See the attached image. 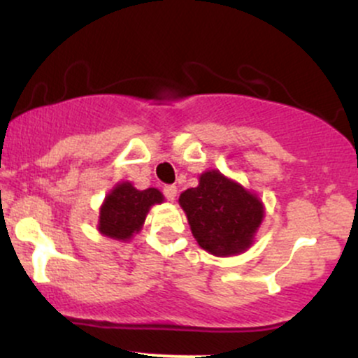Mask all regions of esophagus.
Here are the masks:
<instances>
[{
	"label": "esophagus",
	"mask_w": 358,
	"mask_h": 358,
	"mask_svg": "<svg viewBox=\"0 0 358 358\" xmlns=\"http://www.w3.org/2000/svg\"><path fill=\"white\" fill-rule=\"evenodd\" d=\"M163 193H165V196L170 202H173L176 199V193H178V188H176L175 185H166V187L163 188Z\"/></svg>",
	"instance_id": "esophagus-1"
}]
</instances>
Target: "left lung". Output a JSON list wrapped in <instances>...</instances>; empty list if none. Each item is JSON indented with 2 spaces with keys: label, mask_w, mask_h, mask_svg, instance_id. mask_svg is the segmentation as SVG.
I'll return each instance as SVG.
<instances>
[{
  "label": "left lung",
  "mask_w": 358,
  "mask_h": 358,
  "mask_svg": "<svg viewBox=\"0 0 358 358\" xmlns=\"http://www.w3.org/2000/svg\"><path fill=\"white\" fill-rule=\"evenodd\" d=\"M178 203L200 248L219 257L245 252L264 220V203L256 193L219 170L203 171Z\"/></svg>",
  "instance_id": "left-lung-1"
}]
</instances>
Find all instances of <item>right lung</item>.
<instances>
[{
    "label": "right lung",
    "mask_w": 358,
    "mask_h": 358,
    "mask_svg": "<svg viewBox=\"0 0 358 358\" xmlns=\"http://www.w3.org/2000/svg\"><path fill=\"white\" fill-rule=\"evenodd\" d=\"M163 202L158 188L138 190L131 182H119L101 205L97 231L109 239L131 241L143 229L150 208Z\"/></svg>",
    "instance_id": "obj_1"
}]
</instances>
